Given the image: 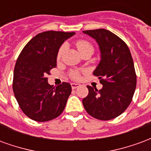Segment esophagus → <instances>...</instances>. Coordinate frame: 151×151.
<instances>
[{
	"mask_svg": "<svg viewBox=\"0 0 151 151\" xmlns=\"http://www.w3.org/2000/svg\"><path fill=\"white\" fill-rule=\"evenodd\" d=\"M80 84L78 83H71V86H72V89H76L78 87Z\"/></svg>",
	"mask_w": 151,
	"mask_h": 151,
	"instance_id": "1",
	"label": "esophagus"
}]
</instances>
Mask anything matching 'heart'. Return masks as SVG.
<instances>
[{
	"instance_id": "heart-1",
	"label": "heart",
	"mask_w": 151,
	"mask_h": 151,
	"mask_svg": "<svg viewBox=\"0 0 151 151\" xmlns=\"http://www.w3.org/2000/svg\"><path fill=\"white\" fill-rule=\"evenodd\" d=\"M76 47H77V48H78V50L80 53H82L83 52H85L86 50L90 49V48L94 50L93 46H92L91 44L89 43L88 41L84 40H78L77 43H76ZM65 49V44H63V45L60 47L59 50L57 52V54H56V58H57V60H60L61 58ZM70 76L73 79H78L80 78V72L77 71V70H73V71L70 73Z\"/></svg>"
}]
</instances>
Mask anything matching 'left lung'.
Wrapping results in <instances>:
<instances>
[{
	"instance_id": "left-lung-1",
	"label": "left lung",
	"mask_w": 151,
	"mask_h": 151,
	"mask_svg": "<svg viewBox=\"0 0 151 151\" xmlns=\"http://www.w3.org/2000/svg\"><path fill=\"white\" fill-rule=\"evenodd\" d=\"M98 43L101 60L94 71L103 88L87 86L88 95L82 99L86 111L95 119L109 120L122 114L132 101L137 85L133 58L127 44L105 29L84 31Z\"/></svg>"
}]
</instances>
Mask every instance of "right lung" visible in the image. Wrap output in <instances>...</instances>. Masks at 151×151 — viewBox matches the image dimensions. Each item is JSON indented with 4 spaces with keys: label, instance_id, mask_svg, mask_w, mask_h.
Returning <instances> with one entry per match:
<instances>
[{
    "label": "right lung",
    "instance_id": "right-lung-1",
    "mask_svg": "<svg viewBox=\"0 0 151 151\" xmlns=\"http://www.w3.org/2000/svg\"><path fill=\"white\" fill-rule=\"evenodd\" d=\"M74 32L48 31L31 39L22 50L14 67L13 91L23 113L45 122L59 116L65 108L72 87L63 82L53 87L47 74L56 66V54Z\"/></svg>",
    "mask_w": 151,
    "mask_h": 151
}]
</instances>
